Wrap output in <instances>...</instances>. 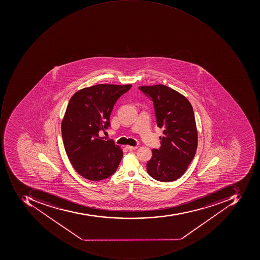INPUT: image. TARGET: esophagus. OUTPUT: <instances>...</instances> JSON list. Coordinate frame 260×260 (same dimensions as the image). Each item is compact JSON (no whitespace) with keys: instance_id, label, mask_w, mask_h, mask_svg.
Wrapping results in <instances>:
<instances>
[{"instance_id":"obj_1","label":"esophagus","mask_w":260,"mask_h":260,"mask_svg":"<svg viewBox=\"0 0 260 260\" xmlns=\"http://www.w3.org/2000/svg\"><path fill=\"white\" fill-rule=\"evenodd\" d=\"M126 148H127L128 150H135L138 148L137 146H131V145H126Z\"/></svg>"}]
</instances>
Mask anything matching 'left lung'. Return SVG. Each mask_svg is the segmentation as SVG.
<instances>
[{
	"label": "left lung",
	"instance_id": "1",
	"mask_svg": "<svg viewBox=\"0 0 260 260\" xmlns=\"http://www.w3.org/2000/svg\"><path fill=\"white\" fill-rule=\"evenodd\" d=\"M139 90L152 101L157 125L163 129L161 147L152 149L147 171L158 181H174L185 173L197 150L193 108L181 93L165 85L141 86Z\"/></svg>",
	"mask_w": 260,
	"mask_h": 260
}]
</instances>
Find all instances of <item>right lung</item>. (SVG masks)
<instances>
[{"mask_svg": "<svg viewBox=\"0 0 260 260\" xmlns=\"http://www.w3.org/2000/svg\"><path fill=\"white\" fill-rule=\"evenodd\" d=\"M131 87L98 84L78 90L69 102L61 122L63 144L74 170L87 180H105L119 167L122 149L99 132L110 126L114 105Z\"/></svg>", "mask_w": 260, "mask_h": 260, "instance_id": "right-lung-1", "label": "right lung"}]
</instances>
